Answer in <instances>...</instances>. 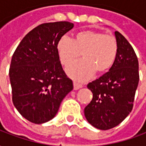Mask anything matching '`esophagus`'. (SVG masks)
<instances>
[{
    "label": "esophagus",
    "mask_w": 146,
    "mask_h": 146,
    "mask_svg": "<svg viewBox=\"0 0 146 146\" xmlns=\"http://www.w3.org/2000/svg\"><path fill=\"white\" fill-rule=\"evenodd\" d=\"M83 85L81 84H79L77 82H73V88H74V90H78L80 88H82Z\"/></svg>",
    "instance_id": "esophagus-1"
}]
</instances>
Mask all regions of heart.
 <instances>
[{
    "label": "heart",
    "mask_w": 146,
    "mask_h": 146,
    "mask_svg": "<svg viewBox=\"0 0 146 146\" xmlns=\"http://www.w3.org/2000/svg\"><path fill=\"white\" fill-rule=\"evenodd\" d=\"M62 64L69 66L80 57L84 60L76 62L67 69V73L75 80L84 81L94 73H103L110 70L116 60L118 44L116 37L94 30L80 31L74 40L62 36L57 44Z\"/></svg>",
    "instance_id": "1"
}]
</instances>
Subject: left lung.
<instances>
[{"instance_id":"8db88e82","label":"left lung","mask_w":146,"mask_h":146,"mask_svg":"<svg viewBox=\"0 0 146 146\" xmlns=\"http://www.w3.org/2000/svg\"><path fill=\"white\" fill-rule=\"evenodd\" d=\"M118 51L110 71L89 83L92 102L84 108L89 123L100 130L117 126L131 112L139 81L138 60L134 49L121 33L116 31Z\"/></svg>"}]
</instances>
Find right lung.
<instances>
[{"label":"right lung","mask_w":146,"mask_h":146,"mask_svg":"<svg viewBox=\"0 0 146 146\" xmlns=\"http://www.w3.org/2000/svg\"><path fill=\"white\" fill-rule=\"evenodd\" d=\"M73 27L70 22L39 25L21 40L9 69L12 102L22 116L36 124L56 115L61 102L73 88L62 69L57 44Z\"/></svg>","instance_id":"1"}]
</instances>
